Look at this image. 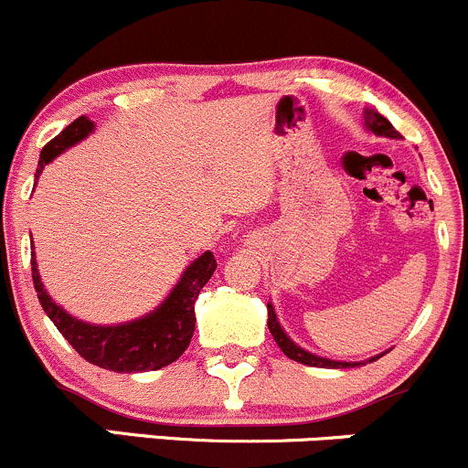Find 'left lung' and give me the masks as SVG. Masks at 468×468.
Instances as JSON below:
<instances>
[{
  "label": "left lung",
  "mask_w": 468,
  "mask_h": 468,
  "mask_svg": "<svg viewBox=\"0 0 468 468\" xmlns=\"http://www.w3.org/2000/svg\"><path fill=\"white\" fill-rule=\"evenodd\" d=\"M363 121H366V130L372 132L375 136H386V139H399V132H397L395 127L390 125V121H388V118H383L381 114H378V112L366 110V112H363ZM267 309H269L267 324H269V332H271L273 341L278 343L280 350L287 354L289 358L303 363V366L332 367V370H338V367H361V366H366V363H372V361H377V358H381L383 354H388V350H386V352L377 354V356L366 358V361H334V358L318 356V354L304 350V347H300L298 343H293L292 338H289V334L284 332L282 324H280V321H278V316H275V309H273L271 303L267 304Z\"/></svg>",
  "instance_id": "obj_1"
}]
</instances>
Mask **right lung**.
<instances>
[{
    "label": "right lung",
    "mask_w": 468,
    "mask_h": 468,
    "mask_svg": "<svg viewBox=\"0 0 468 468\" xmlns=\"http://www.w3.org/2000/svg\"><path fill=\"white\" fill-rule=\"evenodd\" d=\"M93 127H96V122L87 116H80L71 125H67L56 139L48 141L39 154L36 184L44 165L51 164L69 147L85 141L93 132ZM215 269H218V262H215L213 253L206 250L186 267L179 282L172 287L164 303L152 309L150 314L118 324H93L71 316L62 304H58L48 296L37 271L36 250L31 249L33 284H36L39 304L47 312V316L56 324L58 332L67 338L69 346H73V350L85 361L112 372L161 370V367L176 361L190 346L197 321L195 300L210 280V275L215 273Z\"/></svg>",
    "instance_id": "right-lung-1"
}]
</instances>
